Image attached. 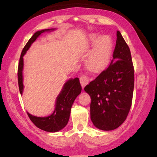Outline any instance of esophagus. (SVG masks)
<instances>
[{"label":"esophagus","instance_id":"34e87169","mask_svg":"<svg viewBox=\"0 0 157 157\" xmlns=\"http://www.w3.org/2000/svg\"><path fill=\"white\" fill-rule=\"evenodd\" d=\"M79 80H80V84L82 85V88H84L85 86H86V84H88L89 82V79L87 78V76L86 75H82Z\"/></svg>","mask_w":157,"mask_h":157}]
</instances>
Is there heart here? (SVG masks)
<instances>
[{
    "mask_svg": "<svg viewBox=\"0 0 157 157\" xmlns=\"http://www.w3.org/2000/svg\"><path fill=\"white\" fill-rule=\"evenodd\" d=\"M89 46H94L86 57V66L93 73H100L109 64L113 50V41L109 35L93 33L89 36Z\"/></svg>",
    "mask_w": 157,
    "mask_h": 157,
    "instance_id": "1",
    "label": "heart"
}]
</instances>
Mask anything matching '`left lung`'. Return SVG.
<instances>
[{"label": "left lung", "mask_w": 157, "mask_h": 157, "mask_svg": "<svg viewBox=\"0 0 157 157\" xmlns=\"http://www.w3.org/2000/svg\"><path fill=\"white\" fill-rule=\"evenodd\" d=\"M109 67L86 85L91 99V119L98 129L110 131L124 123L132 106L134 71L131 52L119 31Z\"/></svg>", "instance_id": "obj_1"}]
</instances>
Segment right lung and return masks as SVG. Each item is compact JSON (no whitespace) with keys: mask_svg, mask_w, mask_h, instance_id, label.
I'll list each match as a JSON object with an SVG mask.
<instances>
[{"mask_svg":"<svg viewBox=\"0 0 157 157\" xmlns=\"http://www.w3.org/2000/svg\"><path fill=\"white\" fill-rule=\"evenodd\" d=\"M55 29H45L36 32L28 41L21 52L18 67V87L21 95H22L23 86V56L30 48L36 39L45 32H51ZM82 87L78 78H71L65 82L62 91L58 95L55 102V108L53 113L48 116L37 117L27 112L31 121L38 128L48 132H57L64 128L70 118L71 110L75 98L80 94Z\"/></svg>","mask_w":157,"mask_h":157,"instance_id":"1","label":"right lung"}]
</instances>
